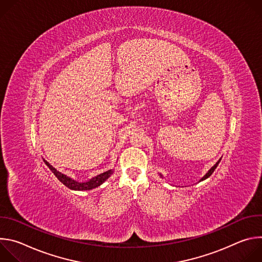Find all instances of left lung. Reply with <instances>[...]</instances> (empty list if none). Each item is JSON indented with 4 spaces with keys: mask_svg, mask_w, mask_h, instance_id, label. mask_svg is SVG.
<instances>
[{
    "mask_svg": "<svg viewBox=\"0 0 262 262\" xmlns=\"http://www.w3.org/2000/svg\"><path fill=\"white\" fill-rule=\"evenodd\" d=\"M220 161H221V160H220ZM220 161H219V162H217V163H216V164H215V165H214V166H213V167H212V168H211V169H210V170H209V171L206 173V175H204V176H203V178H202L201 180H204V179L208 178V177H209V176H210V175L213 173V171H214V170H215V168L217 167V165H219ZM201 180H200V181H201Z\"/></svg>",
    "mask_w": 262,
    "mask_h": 262,
    "instance_id": "8db88e82",
    "label": "left lung"
}]
</instances>
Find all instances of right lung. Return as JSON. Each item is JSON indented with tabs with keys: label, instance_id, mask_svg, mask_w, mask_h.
<instances>
[{
	"label": "right lung",
	"instance_id": "add662e5",
	"mask_svg": "<svg viewBox=\"0 0 262 262\" xmlns=\"http://www.w3.org/2000/svg\"><path fill=\"white\" fill-rule=\"evenodd\" d=\"M46 165L50 168V170L55 174V176L65 185L67 186L68 189L70 190H74V191H88V190H92V189H95L97 188V186H99L102 182H104L111 175L112 173H113V170H108L106 172H103L95 177H93L92 179H90L89 181H86V182H79V181H76L71 179L70 177L62 174L61 172L57 171L52 165H50L46 160H43Z\"/></svg>",
	"mask_w": 262,
	"mask_h": 262
}]
</instances>
